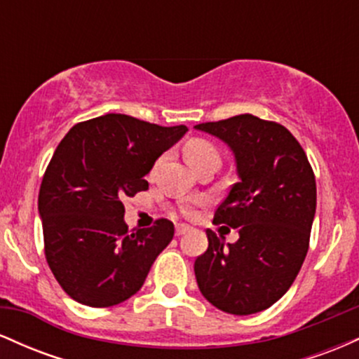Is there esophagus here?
<instances>
[{
    "instance_id": "1",
    "label": "esophagus",
    "mask_w": 359,
    "mask_h": 359,
    "mask_svg": "<svg viewBox=\"0 0 359 359\" xmlns=\"http://www.w3.org/2000/svg\"><path fill=\"white\" fill-rule=\"evenodd\" d=\"M191 231V226H185V224H179L175 228V236H184L185 233Z\"/></svg>"
}]
</instances>
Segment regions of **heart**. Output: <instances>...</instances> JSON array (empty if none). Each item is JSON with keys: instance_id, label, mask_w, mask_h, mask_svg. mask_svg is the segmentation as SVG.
Masks as SVG:
<instances>
[{"instance_id": "obj_1", "label": "heart", "mask_w": 359, "mask_h": 359, "mask_svg": "<svg viewBox=\"0 0 359 359\" xmlns=\"http://www.w3.org/2000/svg\"><path fill=\"white\" fill-rule=\"evenodd\" d=\"M184 154L191 167H196L197 163H203L205 160H219L216 148H214L209 142H205V140H191V142L184 147ZM182 212L185 216H194V214H196V205L192 203L184 204Z\"/></svg>"}]
</instances>
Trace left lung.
<instances>
[{"label": "left lung", "instance_id": "1", "mask_svg": "<svg viewBox=\"0 0 359 359\" xmlns=\"http://www.w3.org/2000/svg\"><path fill=\"white\" fill-rule=\"evenodd\" d=\"M196 130L219 138L236 163L238 182L214 212L240 240L208 229V251L194 263L197 285L214 307L234 316L265 311L290 288L306 259L316 216V177L285 126L240 114Z\"/></svg>", "mask_w": 359, "mask_h": 359}]
</instances>
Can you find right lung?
Instances as JSON below:
<instances>
[{"label":"right lung","instance_id":"right-lung-1","mask_svg":"<svg viewBox=\"0 0 359 359\" xmlns=\"http://www.w3.org/2000/svg\"><path fill=\"white\" fill-rule=\"evenodd\" d=\"M187 126H158L126 114H104L72 126L57 147L39 194L45 257L74 300L111 307L135 295L174 224L128 233L126 197L147 191L145 175Z\"/></svg>","mask_w":359,"mask_h":359}]
</instances>
